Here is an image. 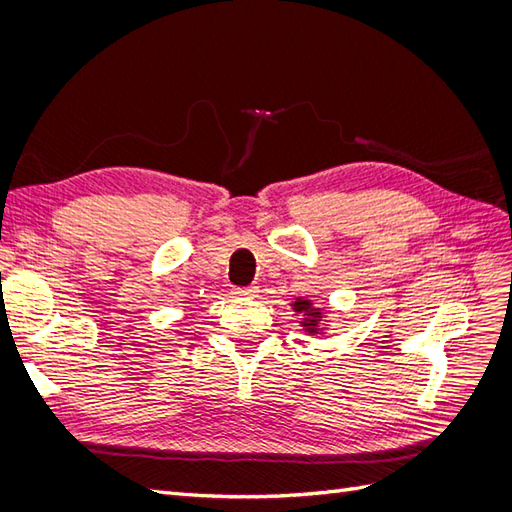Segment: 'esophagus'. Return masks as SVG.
I'll use <instances>...</instances> for the list:
<instances>
[{
    "mask_svg": "<svg viewBox=\"0 0 512 512\" xmlns=\"http://www.w3.org/2000/svg\"><path fill=\"white\" fill-rule=\"evenodd\" d=\"M258 292V286H243V288H232V294L235 297H254V294Z\"/></svg>",
    "mask_w": 512,
    "mask_h": 512,
    "instance_id": "1",
    "label": "esophagus"
}]
</instances>
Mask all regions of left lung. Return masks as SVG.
Returning <instances> with one entry per match:
<instances>
[{"label": "left lung", "instance_id": "left-lung-1", "mask_svg": "<svg viewBox=\"0 0 512 512\" xmlns=\"http://www.w3.org/2000/svg\"><path fill=\"white\" fill-rule=\"evenodd\" d=\"M294 312H301L307 316V320L303 322V327L307 333H318V322H320V312L316 307H312V303L309 301H294Z\"/></svg>", "mask_w": 512, "mask_h": 512}]
</instances>
